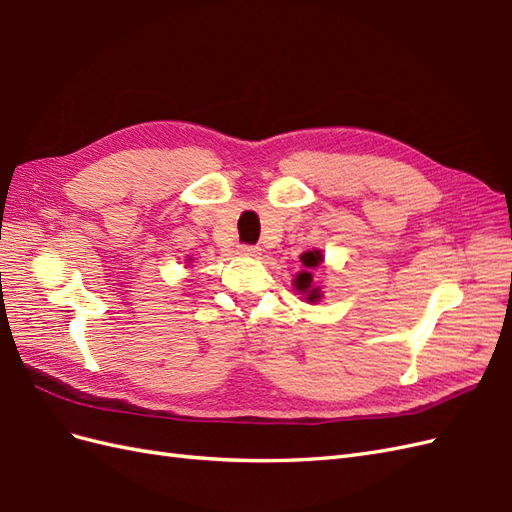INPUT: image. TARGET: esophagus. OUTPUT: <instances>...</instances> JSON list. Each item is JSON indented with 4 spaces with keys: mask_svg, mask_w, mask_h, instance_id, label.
<instances>
[{
    "mask_svg": "<svg viewBox=\"0 0 512 512\" xmlns=\"http://www.w3.org/2000/svg\"><path fill=\"white\" fill-rule=\"evenodd\" d=\"M239 254L241 256H258L260 254V250L256 245H247V243H243V245H239Z\"/></svg>",
    "mask_w": 512,
    "mask_h": 512,
    "instance_id": "esophagus-1",
    "label": "esophagus"
}]
</instances>
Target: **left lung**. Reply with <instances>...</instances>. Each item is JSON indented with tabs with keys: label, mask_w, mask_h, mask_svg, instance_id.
I'll return each mask as SVG.
<instances>
[{
	"label": "left lung",
	"mask_w": 512,
	"mask_h": 512,
	"mask_svg": "<svg viewBox=\"0 0 512 512\" xmlns=\"http://www.w3.org/2000/svg\"><path fill=\"white\" fill-rule=\"evenodd\" d=\"M301 262H303L307 271H301V273L297 275V280H294V286H297V290H301V292L307 294V301H309V303L318 301V299H320V290L312 286V273H309V269H314V267L320 265V262H322V254H320L318 250L305 252V254L301 256Z\"/></svg>",
	"instance_id": "1"
}]
</instances>
